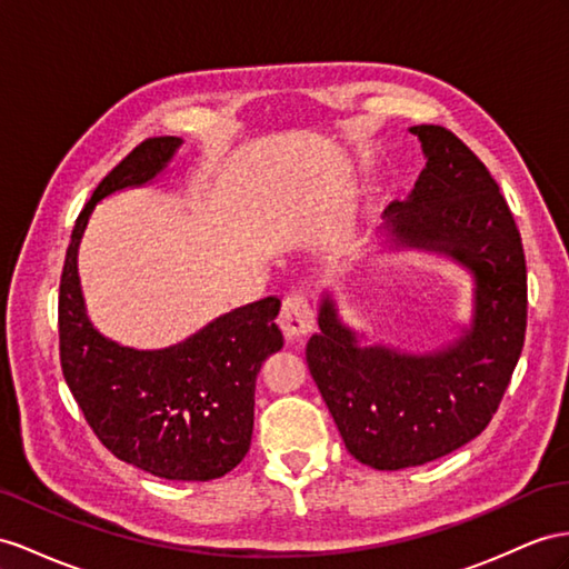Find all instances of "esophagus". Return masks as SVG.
Segmentation results:
<instances>
[{
  "instance_id": "esophagus-1",
  "label": "esophagus",
  "mask_w": 569,
  "mask_h": 569,
  "mask_svg": "<svg viewBox=\"0 0 569 569\" xmlns=\"http://www.w3.org/2000/svg\"><path fill=\"white\" fill-rule=\"evenodd\" d=\"M279 325L286 333V339L296 341L308 337V333L315 329V310L310 300L302 293H293L283 300V308L279 315Z\"/></svg>"
}]
</instances>
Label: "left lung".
<instances>
[{
  "label": "left lung",
  "mask_w": 569,
  "mask_h": 569,
  "mask_svg": "<svg viewBox=\"0 0 569 569\" xmlns=\"http://www.w3.org/2000/svg\"><path fill=\"white\" fill-rule=\"evenodd\" d=\"M426 156L416 187L391 201L382 247L447 257L471 273L469 325L428 353L401 351L343 322L333 290L305 358L346 449L377 471L428 463L486 430L521 356L527 261L500 187L445 127L418 124Z\"/></svg>",
  "instance_id": "8db88e82"
}]
</instances>
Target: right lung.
Masks as SVG:
<instances>
[{
  "mask_svg": "<svg viewBox=\"0 0 569 569\" xmlns=\"http://www.w3.org/2000/svg\"><path fill=\"white\" fill-rule=\"evenodd\" d=\"M180 146V137L137 146L79 213L60 279V360L79 409L114 457L158 478L213 480L250 451L257 375L283 348L281 300L242 305L184 341L143 351L93 327L79 279V244L96 203L151 184Z\"/></svg>",
  "mask_w": 569,
  "mask_h": 569,
  "instance_id": "obj_1",
  "label": "right lung"
}]
</instances>
